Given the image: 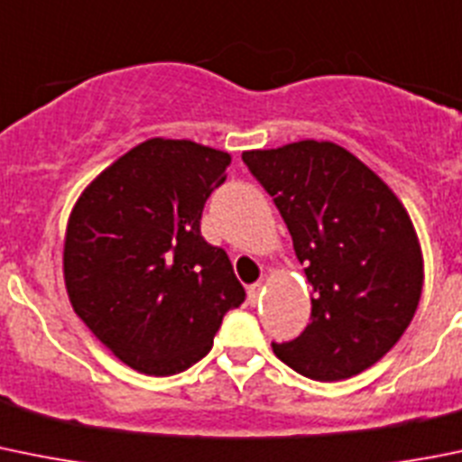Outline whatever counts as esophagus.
I'll list each match as a JSON object with an SVG mask.
<instances>
[{
    "mask_svg": "<svg viewBox=\"0 0 462 462\" xmlns=\"http://www.w3.org/2000/svg\"><path fill=\"white\" fill-rule=\"evenodd\" d=\"M262 290H264V282H255L248 287V303L251 305H257L262 299Z\"/></svg>",
    "mask_w": 462,
    "mask_h": 462,
    "instance_id": "esophagus-1",
    "label": "esophagus"
}]
</instances>
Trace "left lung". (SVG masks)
Returning <instances> with one entry per match:
<instances>
[{"mask_svg": "<svg viewBox=\"0 0 462 462\" xmlns=\"http://www.w3.org/2000/svg\"><path fill=\"white\" fill-rule=\"evenodd\" d=\"M241 159L273 196L312 284V321L273 353L314 381L376 365L411 326L424 287L420 236L403 202L333 141L245 150Z\"/></svg>", "mask_w": 462, "mask_h": 462, "instance_id": "obj_1", "label": "left lung"}]
</instances>
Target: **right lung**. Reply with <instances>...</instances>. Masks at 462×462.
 Listing matches in <instances>:
<instances>
[{
  "label": "right lung",
  "mask_w": 462,
  "mask_h": 462,
  "mask_svg": "<svg viewBox=\"0 0 462 462\" xmlns=\"http://www.w3.org/2000/svg\"><path fill=\"white\" fill-rule=\"evenodd\" d=\"M230 152L154 139L106 166L77 198L63 280L77 317L127 367L172 376L207 356L245 291L226 251L200 235Z\"/></svg>",
  "instance_id": "1"
}]
</instances>
